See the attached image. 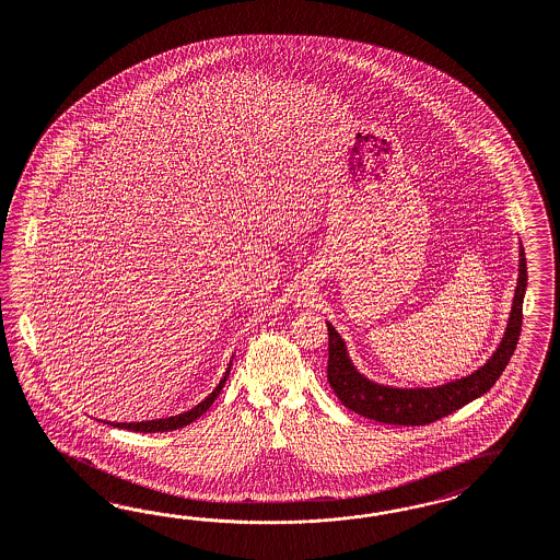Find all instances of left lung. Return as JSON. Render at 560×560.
Returning <instances> with one entry per match:
<instances>
[{"label":"left lung","instance_id":"left-lung-1","mask_svg":"<svg viewBox=\"0 0 560 560\" xmlns=\"http://www.w3.org/2000/svg\"><path fill=\"white\" fill-rule=\"evenodd\" d=\"M527 267L526 253L520 248V279L515 288L513 307L509 316L508 330L501 340L499 349L492 353L491 359L468 377L450 382L440 388H390L373 384L368 377L357 372L347 355V347L339 337V332L328 323V368L326 375L340 402L357 415L372 419L377 423L429 424L440 421L441 417L452 415L454 410L466 407L485 392L491 390L494 382L501 377L508 368L509 359L513 355L520 332H522V310H524V295H526Z\"/></svg>","mask_w":560,"mask_h":560}]
</instances>
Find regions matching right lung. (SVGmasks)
<instances>
[{
	"label": "right lung",
	"instance_id": "add662e5",
	"mask_svg": "<svg viewBox=\"0 0 560 560\" xmlns=\"http://www.w3.org/2000/svg\"><path fill=\"white\" fill-rule=\"evenodd\" d=\"M232 365V363H230ZM228 375H230V368H228V372L223 375V380H221L220 384H218V388L211 392L207 398H205L203 402H199L197 407L190 408L187 412H183V415H176V417H168V419H153V421H141V423H108L113 424V427H119V429H127V431H137V433H164V431H174V429H180V427H187V424L192 423L195 419H199L201 415H203L205 410H209V407L215 402V398L220 396L221 388H223V384H225V380H228Z\"/></svg>",
	"mask_w": 560,
	"mask_h": 560
}]
</instances>
